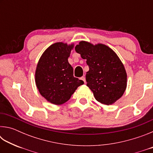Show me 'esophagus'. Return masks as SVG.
I'll return each instance as SVG.
<instances>
[{"label": "esophagus", "instance_id": "34e87169", "mask_svg": "<svg viewBox=\"0 0 153 153\" xmlns=\"http://www.w3.org/2000/svg\"><path fill=\"white\" fill-rule=\"evenodd\" d=\"M81 79L83 80V81H84V83H86V77H85V76H82V77H81Z\"/></svg>", "mask_w": 153, "mask_h": 153}]
</instances>
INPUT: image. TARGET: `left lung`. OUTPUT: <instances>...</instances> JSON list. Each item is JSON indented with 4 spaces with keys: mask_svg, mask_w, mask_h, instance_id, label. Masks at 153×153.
I'll return each instance as SVG.
<instances>
[{
    "mask_svg": "<svg viewBox=\"0 0 153 153\" xmlns=\"http://www.w3.org/2000/svg\"><path fill=\"white\" fill-rule=\"evenodd\" d=\"M75 50L86 59V85L96 100L109 105L120 99L127 87V73L117 54L107 45L86 41H80Z\"/></svg>",
    "mask_w": 153,
    "mask_h": 153,
    "instance_id": "8db88e82",
    "label": "left lung"
}]
</instances>
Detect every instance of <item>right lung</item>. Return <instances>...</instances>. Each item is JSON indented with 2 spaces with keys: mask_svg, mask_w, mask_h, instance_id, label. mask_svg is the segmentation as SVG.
<instances>
[{
  "mask_svg": "<svg viewBox=\"0 0 153 153\" xmlns=\"http://www.w3.org/2000/svg\"><path fill=\"white\" fill-rule=\"evenodd\" d=\"M74 44L56 42L46 49L36 66L35 82L40 94L48 102L60 105L69 100L84 82L74 76L68 62Z\"/></svg>",
  "mask_w": 153,
  "mask_h": 153,
  "instance_id": "obj_1",
  "label": "right lung"
}]
</instances>
